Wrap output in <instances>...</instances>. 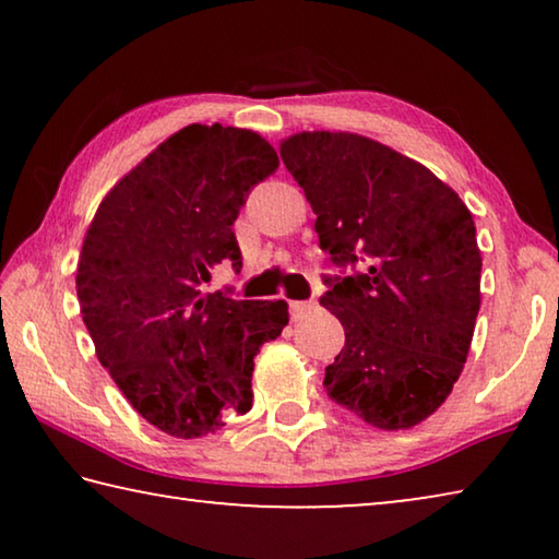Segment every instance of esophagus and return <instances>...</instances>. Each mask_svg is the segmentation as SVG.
<instances>
[{
  "label": "esophagus",
  "instance_id": "34e87169",
  "mask_svg": "<svg viewBox=\"0 0 559 559\" xmlns=\"http://www.w3.org/2000/svg\"><path fill=\"white\" fill-rule=\"evenodd\" d=\"M313 308H316L313 300H290V318L300 320L302 316H308Z\"/></svg>",
  "mask_w": 559,
  "mask_h": 559
}]
</instances>
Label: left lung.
I'll return each instance as SVG.
<instances>
[{
    "label": "left lung",
    "mask_w": 559,
    "mask_h": 559,
    "mask_svg": "<svg viewBox=\"0 0 559 559\" xmlns=\"http://www.w3.org/2000/svg\"><path fill=\"white\" fill-rule=\"evenodd\" d=\"M281 159L318 214L345 347L325 367L333 402L377 429H412L447 402L480 308V249L468 206L424 165L355 132H296Z\"/></svg>",
    "instance_id": "left-lung-1"
}]
</instances>
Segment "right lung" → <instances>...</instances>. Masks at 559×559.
<instances>
[{"instance_id": "add662e5", "label": "right lung", "mask_w": 559, "mask_h": 559, "mask_svg": "<svg viewBox=\"0 0 559 559\" xmlns=\"http://www.w3.org/2000/svg\"><path fill=\"white\" fill-rule=\"evenodd\" d=\"M278 155L259 132L187 126L132 167L83 239L75 293L100 365L143 419L200 439L251 409L253 357L288 325L286 300L204 293L231 226Z\"/></svg>"}]
</instances>
